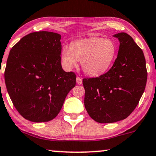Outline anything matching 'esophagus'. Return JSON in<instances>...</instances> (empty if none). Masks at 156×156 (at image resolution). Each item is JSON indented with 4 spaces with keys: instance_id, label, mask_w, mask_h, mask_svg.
I'll return each mask as SVG.
<instances>
[{
    "instance_id": "esophagus-1",
    "label": "esophagus",
    "mask_w": 156,
    "mask_h": 156,
    "mask_svg": "<svg viewBox=\"0 0 156 156\" xmlns=\"http://www.w3.org/2000/svg\"><path fill=\"white\" fill-rule=\"evenodd\" d=\"M76 83L78 84V85H80L83 83V80H82V78H80V77H77L76 78Z\"/></svg>"
}]
</instances>
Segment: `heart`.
I'll return each mask as SVG.
<instances>
[{
    "label": "heart",
    "instance_id": "heart-1",
    "mask_svg": "<svg viewBox=\"0 0 156 156\" xmlns=\"http://www.w3.org/2000/svg\"><path fill=\"white\" fill-rule=\"evenodd\" d=\"M117 45L112 39L91 37L73 41L61 50L63 66L67 70L80 61L82 70L90 76H99L110 68L117 54Z\"/></svg>",
    "mask_w": 156,
    "mask_h": 156
}]
</instances>
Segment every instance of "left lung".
Returning <instances> with one entry per match:
<instances>
[{
  "instance_id": "8db88e82",
  "label": "left lung",
  "mask_w": 156,
  "mask_h": 156,
  "mask_svg": "<svg viewBox=\"0 0 156 156\" xmlns=\"http://www.w3.org/2000/svg\"><path fill=\"white\" fill-rule=\"evenodd\" d=\"M120 42L111 68L97 78H83L84 105L90 117L100 123L126 119L138 105L147 83L143 51L130 35H113Z\"/></svg>"
}]
</instances>
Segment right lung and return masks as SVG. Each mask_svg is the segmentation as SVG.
<instances>
[{"instance_id": "obj_1", "label": "right lung", "mask_w": 156, "mask_h": 156, "mask_svg": "<svg viewBox=\"0 0 156 156\" xmlns=\"http://www.w3.org/2000/svg\"><path fill=\"white\" fill-rule=\"evenodd\" d=\"M61 35L31 33L13 46L4 73L7 91L19 113L32 122L53 120L61 110L76 76L61 65Z\"/></svg>"}]
</instances>
